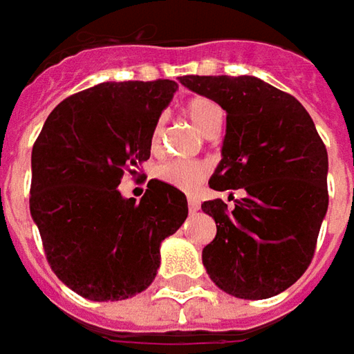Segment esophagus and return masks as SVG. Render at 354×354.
I'll list each match as a JSON object with an SVG mask.
<instances>
[{"mask_svg": "<svg viewBox=\"0 0 354 354\" xmlns=\"http://www.w3.org/2000/svg\"><path fill=\"white\" fill-rule=\"evenodd\" d=\"M187 201H189V210H191V212H196V210L201 208V203H198L196 196H189Z\"/></svg>", "mask_w": 354, "mask_h": 354, "instance_id": "1", "label": "esophagus"}]
</instances>
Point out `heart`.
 <instances>
[{
    "mask_svg": "<svg viewBox=\"0 0 354 354\" xmlns=\"http://www.w3.org/2000/svg\"><path fill=\"white\" fill-rule=\"evenodd\" d=\"M185 115L193 122L194 127L203 132H208L210 128L220 122L222 113L214 101L206 97H193L185 103ZM163 138V124L158 122L151 132V149H158ZM210 173V163L203 160H167L156 169V177L160 181L171 185L181 191H194L201 183L205 181Z\"/></svg>",
    "mask_w": 354,
    "mask_h": 354,
    "instance_id": "obj_1",
    "label": "heart"
}]
</instances>
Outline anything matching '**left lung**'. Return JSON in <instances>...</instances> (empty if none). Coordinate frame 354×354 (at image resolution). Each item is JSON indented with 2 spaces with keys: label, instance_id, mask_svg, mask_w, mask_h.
Here are the masks:
<instances>
[{
  "label": "left lung",
  "instance_id": "left-lung-1",
  "mask_svg": "<svg viewBox=\"0 0 354 354\" xmlns=\"http://www.w3.org/2000/svg\"><path fill=\"white\" fill-rule=\"evenodd\" d=\"M181 83L226 111L210 189L245 191L234 210L222 198L203 203L216 222L203 249L206 272L236 298H271L314 259L329 205L326 144L298 99L253 75H183Z\"/></svg>",
  "mask_w": 354,
  "mask_h": 354
}]
</instances>
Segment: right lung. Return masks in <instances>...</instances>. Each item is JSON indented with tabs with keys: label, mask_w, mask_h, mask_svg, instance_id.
<instances>
[{
	"label": "right lung",
	"mask_w": 354,
	"mask_h": 354,
	"mask_svg": "<svg viewBox=\"0 0 354 354\" xmlns=\"http://www.w3.org/2000/svg\"><path fill=\"white\" fill-rule=\"evenodd\" d=\"M177 83L106 82L70 95L32 146L30 216L56 277L95 302L146 290L160 245L189 214L187 196L151 179L136 203L122 198L124 173L142 177L151 132Z\"/></svg>",
	"instance_id": "1"
}]
</instances>
